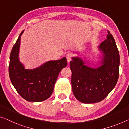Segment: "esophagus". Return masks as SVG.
I'll list each match as a JSON object with an SVG mask.
<instances>
[{
  "mask_svg": "<svg viewBox=\"0 0 129 129\" xmlns=\"http://www.w3.org/2000/svg\"><path fill=\"white\" fill-rule=\"evenodd\" d=\"M66 58H67V62H70L71 61V59H72V55H71V54H67L66 55Z\"/></svg>",
  "mask_w": 129,
  "mask_h": 129,
  "instance_id": "1",
  "label": "esophagus"
}]
</instances>
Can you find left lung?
Masks as SVG:
<instances>
[{
  "mask_svg": "<svg viewBox=\"0 0 129 129\" xmlns=\"http://www.w3.org/2000/svg\"><path fill=\"white\" fill-rule=\"evenodd\" d=\"M99 47L104 53L103 65L99 68L87 67L78 57H73L70 61L73 93L78 100L83 103L103 100L115 87L119 78V52L109 31L107 39Z\"/></svg>",
  "mask_w": 129,
  "mask_h": 129,
  "instance_id": "8db88e82",
  "label": "left lung"
}]
</instances>
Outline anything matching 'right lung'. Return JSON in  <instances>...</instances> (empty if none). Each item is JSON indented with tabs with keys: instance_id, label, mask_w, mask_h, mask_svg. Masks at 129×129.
Returning a JSON list of instances; mask_svg holds the SVG:
<instances>
[{
	"instance_id": "right-lung-1",
	"label": "right lung",
	"mask_w": 129,
	"mask_h": 129,
	"mask_svg": "<svg viewBox=\"0 0 129 129\" xmlns=\"http://www.w3.org/2000/svg\"><path fill=\"white\" fill-rule=\"evenodd\" d=\"M19 35L10 55L9 76L11 83L21 97L26 100L39 102L52 94L59 73L67 66L65 57L51 61L34 70H25L18 59L21 35Z\"/></svg>"
}]
</instances>
